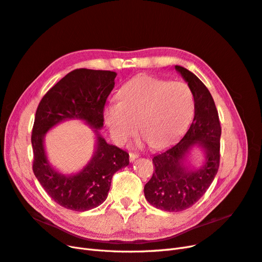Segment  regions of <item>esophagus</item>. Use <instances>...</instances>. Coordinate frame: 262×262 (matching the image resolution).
<instances>
[{
	"label": "esophagus",
	"mask_w": 262,
	"mask_h": 262,
	"mask_svg": "<svg viewBox=\"0 0 262 262\" xmlns=\"http://www.w3.org/2000/svg\"><path fill=\"white\" fill-rule=\"evenodd\" d=\"M139 154H136V153H129V160L130 162H134L137 160V158H139Z\"/></svg>",
	"instance_id": "esophagus-1"
}]
</instances>
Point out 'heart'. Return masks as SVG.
I'll return each instance as SVG.
<instances>
[{
	"instance_id": "obj_1",
	"label": "heart",
	"mask_w": 262,
	"mask_h": 262,
	"mask_svg": "<svg viewBox=\"0 0 262 262\" xmlns=\"http://www.w3.org/2000/svg\"><path fill=\"white\" fill-rule=\"evenodd\" d=\"M120 100L107 105L105 121L113 137L124 142L138 131L150 146L165 147L186 131L194 114V96L184 82L139 75L119 91Z\"/></svg>"
}]
</instances>
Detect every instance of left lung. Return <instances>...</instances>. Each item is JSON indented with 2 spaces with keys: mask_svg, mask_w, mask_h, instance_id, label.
<instances>
[{
  "mask_svg": "<svg viewBox=\"0 0 262 262\" xmlns=\"http://www.w3.org/2000/svg\"><path fill=\"white\" fill-rule=\"evenodd\" d=\"M175 69L193 93L194 118L177 144L153 157L155 169L144 186L148 203L167 212L191 208L207 192L219 170L222 132L217 109L207 86L189 70L180 66ZM194 144L205 148L206 163L199 170L188 171L182 162L187 149Z\"/></svg>",
  "mask_w": 262,
  "mask_h": 262,
  "instance_id": "obj_1",
  "label": "left lung"
}]
</instances>
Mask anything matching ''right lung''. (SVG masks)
<instances>
[{
  "label": "right lung",
  "mask_w": 262,
  "mask_h": 262,
  "mask_svg": "<svg viewBox=\"0 0 262 262\" xmlns=\"http://www.w3.org/2000/svg\"><path fill=\"white\" fill-rule=\"evenodd\" d=\"M116 75L112 71L73 70L46 93L36 110L31 132L33 170L51 199L66 209L84 212L104 202L114 173L129 165V154L97 134L92 161L76 175L66 176L47 161L43 137L53 125L68 119H81L96 131L101 129L105 104Z\"/></svg>",
  "instance_id": "add662e5"
}]
</instances>
